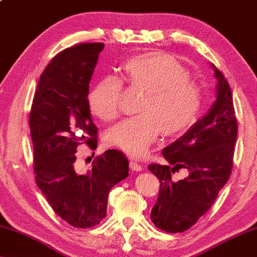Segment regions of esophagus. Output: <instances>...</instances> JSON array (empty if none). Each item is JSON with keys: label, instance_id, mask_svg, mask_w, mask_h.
I'll list each match as a JSON object with an SVG mask.
<instances>
[{"label": "esophagus", "instance_id": "34e87169", "mask_svg": "<svg viewBox=\"0 0 257 257\" xmlns=\"http://www.w3.org/2000/svg\"><path fill=\"white\" fill-rule=\"evenodd\" d=\"M130 168L134 170V171H141L142 165L136 161H130Z\"/></svg>", "mask_w": 257, "mask_h": 257}]
</instances>
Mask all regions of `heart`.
Wrapping results in <instances>:
<instances>
[{"mask_svg": "<svg viewBox=\"0 0 257 257\" xmlns=\"http://www.w3.org/2000/svg\"><path fill=\"white\" fill-rule=\"evenodd\" d=\"M120 81L131 89H142L139 116L120 121L106 133L110 146L139 157L148 152L160 134L177 138L194 124L202 95L200 86L189 78L188 70L162 51L136 55L124 62ZM115 77L98 80L87 96L90 112L102 121L119 116L123 86Z\"/></svg>", "mask_w": 257, "mask_h": 257, "instance_id": "obj_1", "label": "heart"}]
</instances>
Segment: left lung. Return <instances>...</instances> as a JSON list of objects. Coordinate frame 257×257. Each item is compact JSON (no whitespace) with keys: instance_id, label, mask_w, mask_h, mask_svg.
<instances>
[{"instance_id":"1","label":"left lung","mask_w":257,"mask_h":257,"mask_svg":"<svg viewBox=\"0 0 257 257\" xmlns=\"http://www.w3.org/2000/svg\"><path fill=\"white\" fill-rule=\"evenodd\" d=\"M217 98L202 119L162 151L167 165L152 163L148 170L160 180L159 197L151 212L152 222L168 233L191 228L211 208L233 168L238 121L230 85L219 69ZM186 169V179L173 175Z\"/></svg>"}]
</instances>
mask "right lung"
Listing matches in <instances>:
<instances>
[{"mask_svg":"<svg viewBox=\"0 0 257 257\" xmlns=\"http://www.w3.org/2000/svg\"><path fill=\"white\" fill-rule=\"evenodd\" d=\"M104 43H79L58 53L38 81L30 111L34 175L53 210L78 228L100 224L108 195L128 175V162L115 149L96 156L87 173L76 171L78 146L97 147V127L87 96Z\"/></svg>","mask_w":257,"mask_h":257,"instance_id":"right-lung-1","label":"right lung"}]
</instances>
